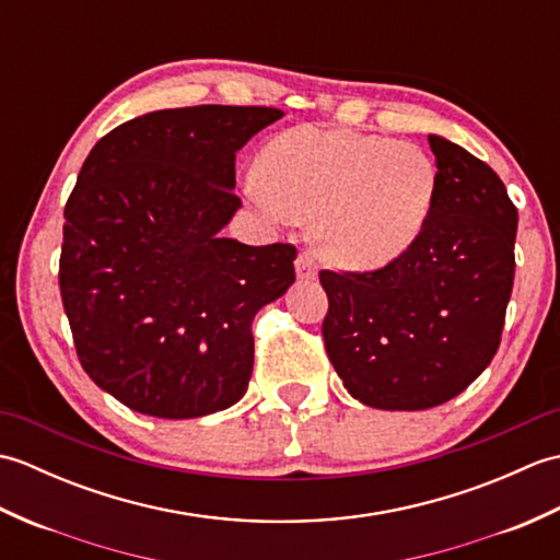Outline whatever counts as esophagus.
I'll use <instances>...</instances> for the list:
<instances>
[{"mask_svg": "<svg viewBox=\"0 0 560 560\" xmlns=\"http://www.w3.org/2000/svg\"><path fill=\"white\" fill-rule=\"evenodd\" d=\"M295 273H299V279L303 281H313L317 277V259L311 249H303L299 259H295Z\"/></svg>", "mask_w": 560, "mask_h": 560, "instance_id": "obj_1", "label": "esophagus"}]
</instances>
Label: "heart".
Wrapping results in <instances>:
<instances>
[{
  "instance_id": "obj_1",
  "label": "heart",
  "mask_w": 560,
  "mask_h": 560,
  "mask_svg": "<svg viewBox=\"0 0 560 560\" xmlns=\"http://www.w3.org/2000/svg\"><path fill=\"white\" fill-rule=\"evenodd\" d=\"M440 171L431 153L353 129L295 127L271 139L245 195L273 219H311L315 247L347 269L407 255L431 223Z\"/></svg>"
}]
</instances>
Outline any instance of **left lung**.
<instances>
[{
  "instance_id": "obj_1",
  "label": "left lung",
  "mask_w": 560,
  "mask_h": 560,
  "mask_svg": "<svg viewBox=\"0 0 560 560\" xmlns=\"http://www.w3.org/2000/svg\"><path fill=\"white\" fill-rule=\"evenodd\" d=\"M440 192L407 255L373 271H319L325 349L351 397L375 409L438 407L501 347L515 279L517 209L491 165L431 135Z\"/></svg>"
}]
</instances>
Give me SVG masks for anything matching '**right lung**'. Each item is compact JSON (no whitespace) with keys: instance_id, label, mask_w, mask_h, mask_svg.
Instances as JSON below:
<instances>
[{"instance_id":"1","label":"right lung","mask_w":560,"mask_h":560,"mask_svg":"<svg viewBox=\"0 0 560 560\" xmlns=\"http://www.w3.org/2000/svg\"><path fill=\"white\" fill-rule=\"evenodd\" d=\"M283 113L192 105L135 117L83 161L59 293L83 371L125 407L197 419L245 395L253 319L295 281L291 243L219 231L243 207L235 153Z\"/></svg>"}]
</instances>
